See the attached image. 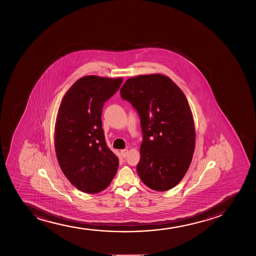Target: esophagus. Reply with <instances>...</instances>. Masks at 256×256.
<instances>
[{
  "instance_id": "1",
  "label": "esophagus",
  "mask_w": 256,
  "mask_h": 256,
  "mask_svg": "<svg viewBox=\"0 0 256 256\" xmlns=\"http://www.w3.org/2000/svg\"><path fill=\"white\" fill-rule=\"evenodd\" d=\"M128 152H129V151H128V150H121V151H120L121 156H122V157H123V158H126V156H127V154H128Z\"/></svg>"
}]
</instances>
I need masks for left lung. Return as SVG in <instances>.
I'll use <instances>...</instances> for the list:
<instances>
[{
  "label": "left lung",
  "mask_w": 256,
  "mask_h": 256,
  "mask_svg": "<svg viewBox=\"0 0 256 256\" xmlns=\"http://www.w3.org/2000/svg\"><path fill=\"white\" fill-rule=\"evenodd\" d=\"M120 96L140 118V178L154 190L174 188L186 175L194 154V121L186 96L160 74L130 78Z\"/></svg>",
  "instance_id": "obj_1"
}]
</instances>
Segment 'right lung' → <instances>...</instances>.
Segmentation results:
<instances>
[{"instance_id": "right-lung-1", "label": "right lung", "mask_w": 256, "mask_h": 256, "mask_svg": "<svg viewBox=\"0 0 256 256\" xmlns=\"http://www.w3.org/2000/svg\"><path fill=\"white\" fill-rule=\"evenodd\" d=\"M123 80L86 76L74 82L60 106L54 144L63 174L76 188L98 193L110 184L118 159L106 145L102 126L104 103Z\"/></svg>"}]
</instances>
